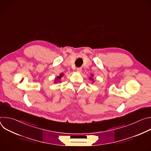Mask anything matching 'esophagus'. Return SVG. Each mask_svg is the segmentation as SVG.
Segmentation results:
<instances>
[{
    "label": "esophagus",
    "instance_id": "1",
    "mask_svg": "<svg viewBox=\"0 0 151 151\" xmlns=\"http://www.w3.org/2000/svg\"><path fill=\"white\" fill-rule=\"evenodd\" d=\"M81 71H82V68H77V72H81Z\"/></svg>",
    "mask_w": 151,
    "mask_h": 151
}]
</instances>
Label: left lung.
<instances>
[{"mask_svg": "<svg viewBox=\"0 0 151 151\" xmlns=\"http://www.w3.org/2000/svg\"><path fill=\"white\" fill-rule=\"evenodd\" d=\"M93 76H94V75H92V77H93ZM92 77L91 76V77L90 78V79H91V80H92V81H93V78H92Z\"/></svg>", "mask_w": 151, "mask_h": 151, "instance_id": "8db88e82", "label": "left lung"}]
</instances>
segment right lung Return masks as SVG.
I'll list each match as a JSON object with an SVG mask.
<instances>
[{
    "label": "right lung",
    "instance_id": "add662e5",
    "mask_svg": "<svg viewBox=\"0 0 151 151\" xmlns=\"http://www.w3.org/2000/svg\"><path fill=\"white\" fill-rule=\"evenodd\" d=\"M63 73H61L58 76H57L56 78H55V82H57H57H59V80L61 78V77H63Z\"/></svg>",
    "mask_w": 151,
    "mask_h": 151
}]
</instances>
